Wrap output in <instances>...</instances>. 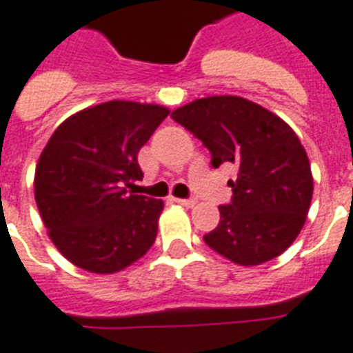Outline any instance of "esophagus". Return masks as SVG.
<instances>
[{"instance_id":"esophagus-1","label":"esophagus","mask_w":353,"mask_h":353,"mask_svg":"<svg viewBox=\"0 0 353 353\" xmlns=\"http://www.w3.org/2000/svg\"><path fill=\"white\" fill-rule=\"evenodd\" d=\"M176 201L183 207H194L196 205L194 198H176Z\"/></svg>"}]
</instances>
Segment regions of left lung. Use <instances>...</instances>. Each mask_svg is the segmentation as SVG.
<instances>
[{
	"instance_id": "obj_1",
	"label": "left lung",
	"mask_w": 353,
	"mask_h": 353,
	"mask_svg": "<svg viewBox=\"0 0 353 353\" xmlns=\"http://www.w3.org/2000/svg\"><path fill=\"white\" fill-rule=\"evenodd\" d=\"M172 118L211 152V165L239 168L231 203L220 205L207 246L236 265L254 266L289 248L307 219L313 176L296 133L274 112L239 96H209Z\"/></svg>"
}]
</instances>
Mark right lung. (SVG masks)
Returning <instances> with one entry per match:
<instances>
[{
  "mask_svg": "<svg viewBox=\"0 0 353 353\" xmlns=\"http://www.w3.org/2000/svg\"><path fill=\"white\" fill-rule=\"evenodd\" d=\"M170 114L166 107L107 101L64 120L34 172V200L61 254L94 274L141 259L157 236L163 201L125 187L141 181V148Z\"/></svg>",
  "mask_w": 353,
  "mask_h": 353,
  "instance_id": "add662e5",
  "label": "right lung"
}]
</instances>
